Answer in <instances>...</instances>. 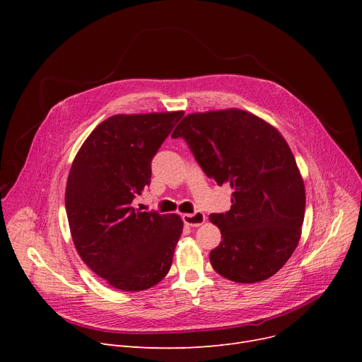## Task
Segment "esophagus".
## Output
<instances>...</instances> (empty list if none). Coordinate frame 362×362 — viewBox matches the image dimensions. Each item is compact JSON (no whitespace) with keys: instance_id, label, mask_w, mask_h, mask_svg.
Segmentation results:
<instances>
[{"instance_id":"1","label":"esophagus","mask_w":362,"mask_h":362,"mask_svg":"<svg viewBox=\"0 0 362 362\" xmlns=\"http://www.w3.org/2000/svg\"><path fill=\"white\" fill-rule=\"evenodd\" d=\"M182 218L186 226H191V227H199L201 224L205 223V214L201 211H197L195 214H183Z\"/></svg>"}]
</instances>
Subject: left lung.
<instances>
[{
	"instance_id": "8db88e82",
	"label": "left lung",
	"mask_w": 362,
	"mask_h": 362,
	"mask_svg": "<svg viewBox=\"0 0 362 362\" xmlns=\"http://www.w3.org/2000/svg\"><path fill=\"white\" fill-rule=\"evenodd\" d=\"M171 138H183L205 175L233 191L230 210L210 216L221 232L213 269L236 283L276 274L296 250L305 214V186L286 139L239 108L187 114Z\"/></svg>"
}]
</instances>
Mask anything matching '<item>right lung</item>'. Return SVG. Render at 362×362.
Listing matches in <instances>:
<instances>
[{
  "label": "right lung",
  "instance_id": "1",
  "mask_svg": "<svg viewBox=\"0 0 362 362\" xmlns=\"http://www.w3.org/2000/svg\"><path fill=\"white\" fill-rule=\"evenodd\" d=\"M183 111L116 114L95 127L76 154L66 185L74 248L110 286L139 292L168 273L183 232L177 214L133 208L151 180V160Z\"/></svg>",
  "mask_w": 362,
  "mask_h": 362
}]
</instances>
